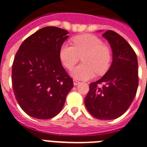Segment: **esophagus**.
<instances>
[{
	"label": "esophagus",
	"instance_id": "1",
	"mask_svg": "<svg viewBox=\"0 0 147 147\" xmlns=\"http://www.w3.org/2000/svg\"><path fill=\"white\" fill-rule=\"evenodd\" d=\"M73 84H74V86H77L78 84H79V82L77 81V80H76V79H74V80H73Z\"/></svg>",
	"mask_w": 147,
	"mask_h": 147
}]
</instances>
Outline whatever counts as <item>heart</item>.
Here are the masks:
<instances>
[{"mask_svg": "<svg viewBox=\"0 0 147 147\" xmlns=\"http://www.w3.org/2000/svg\"><path fill=\"white\" fill-rule=\"evenodd\" d=\"M72 45L63 44L60 49V59L66 69H71L82 56V64L71 71L76 79L88 80L96 73L106 72L110 65L112 52L102 40L92 34H81L71 39Z\"/></svg>", "mask_w": 147, "mask_h": 147, "instance_id": "b5f03b06", "label": "heart"}]
</instances>
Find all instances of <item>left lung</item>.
Returning <instances> with one entry per match:
<instances>
[{
    "instance_id": "obj_1",
    "label": "left lung",
    "mask_w": 147,
    "mask_h": 147,
    "mask_svg": "<svg viewBox=\"0 0 147 147\" xmlns=\"http://www.w3.org/2000/svg\"><path fill=\"white\" fill-rule=\"evenodd\" d=\"M102 36L110 44L113 62L102 78L89 84L85 105L95 118L107 120L122 116L135 98L138 61L133 48L118 33L109 30Z\"/></svg>"
}]
</instances>
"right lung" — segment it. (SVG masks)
<instances>
[{
  "mask_svg": "<svg viewBox=\"0 0 147 147\" xmlns=\"http://www.w3.org/2000/svg\"><path fill=\"white\" fill-rule=\"evenodd\" d=\"M65 29L49 26L27 38L12 65V86L17 102L28 116L49 119L61 112L73 80L60 59L68 38Z\"/></svg>",
  "mask_w": 147,
  "mask_h": 147,
  "instance_id": "1",
  "label": "right lung"
}]
</instances>
